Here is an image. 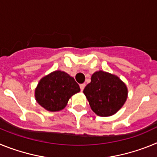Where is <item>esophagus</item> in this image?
<instances>
[{
    "label": "esophagus",
    "instance_id": "obj_1",
    "mask_svg": "<svg viewBox=\"0 0 157 157\" xmlns=\"http://www.w3.org/2000/svg\"><path fill=\"white\" fill-rule=\"evenodd\" d=\"M85 86H86V85H85V84H84V83H83V84H81V85H80V89H81V91H82L83 90H84V88H85Z\"/></svg>",
    "mask_w": 157,
    "mask_h": 157
}]
</instances>
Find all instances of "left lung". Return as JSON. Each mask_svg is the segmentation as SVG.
Wrapping results in <instances>:
<instances>
[{
    "label": "left lung",
    "mask_w": 157,
    "mask_h": 157,
    "mask_svg": "<svg viewBox=\"0 0 157 157\" xmlns=\"http://www.w3.org/2000/svg\"><path fill=\"white\" fill-rule=\"evenodd\" d=\"M83 94L95 114L108 117L116 114L125 104L128 90L117 75L101 70L92 75Z\"/></svg>",
    "instance_id": "8db88e82"
}]
</instances>
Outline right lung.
Wrapping results in <instances>:
<instances>
[{"label": "right lung", "instance_id": "add662e5", "mask_svg": "<svg viewBox=\"0 0 157 157\" xmlns=\"http://www.w3.org/2000/svg\"><path fill=\"white\" fill-rule=\"evenodd\" d=\"M78 92L79 86L74 78L56 70L41 78L34 90V97L45 110L58 112L64 109L69 99Z\"/></svg>", "mask_w": 157, "mask_h": 157}]
</instances>
